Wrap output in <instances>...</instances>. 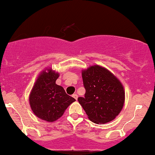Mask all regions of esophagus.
<instances>
[{
  "mask_svg": "<svg viewBox=\"0 0 155 155\" xmlns=\"http://www.w3.org/2000/svg\"><path fill=\"white\" fill-rule=\"evenodd\" d=\"M73 97L76 100H77V99H78V94H73Z\"/></svg>",
  "mask_w": 155,
  "mask_h": 155,
  "instance_id": "obj_1",
  "label": "esophagus"
}]
</instances>
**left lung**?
I'll return each instance as SVG.
<instances>
[{"instance_id": "obj_1", "label": "left lung", "mask_w": 155, "mask_h": 155, "mask_svg": "<svg viewBox=\"0 0 155 155\" xmlns=\"http://www.w3.org/2000/svg\"><path fill=\"white\" fill-rule=\"evenodd\" d=\"M84 97L78 98L89 120L106 124L114 120L122 110L125 91L122 84L105 68L95 65L81 72Z\"/></svg>"}]
</instances>
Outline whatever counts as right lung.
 <instances>
[{
    "mask_svg": "<svg viewBox=\"0 0 155 155\" xmlns=\"http://www.w3.org/2000/svg\"><path fill=\"white\" fill-rule=\"evenodd\" d=\"M41 72L29 95V104L34 114L42 120L53 122L63 115L74 98L66 94L61 86L55 84L59 74L51 68Z\"/></svg>",
    "mask_w": 155,
    "mask_h": 155,
    "instance_id": "add662e5",
    "label": "right lung"
}]
</instances>
